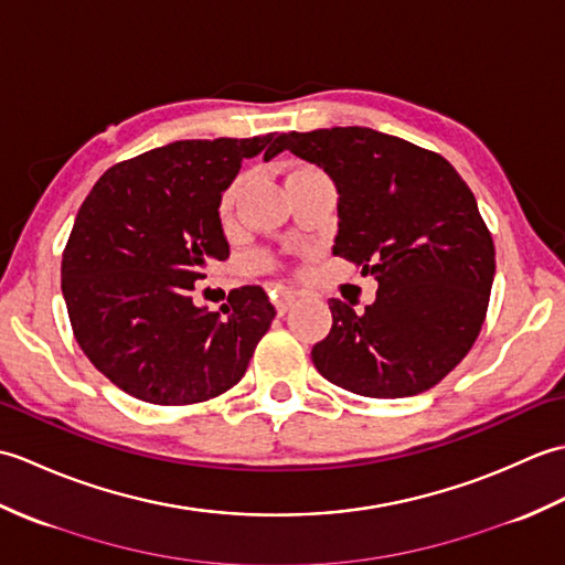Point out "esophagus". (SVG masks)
<instances>
[{
    "label": "esophagus",
    "mask_w": 565,
    "mask_h": 565,
    "mask_svg": "<svg viewBox=\"0 0 565 565\" xmlns=\"http://www.w3.org/2000/svg\"><path fill=\"white\" fill-rule=\"evenodd\" d=\"M296 298H298L296 291L286 289V286H274V289H271V301H274L276 313H279V316H284L286 310H289L296 303Z\"/></svg>",
    "instance_id": "1"
}]
</instances>
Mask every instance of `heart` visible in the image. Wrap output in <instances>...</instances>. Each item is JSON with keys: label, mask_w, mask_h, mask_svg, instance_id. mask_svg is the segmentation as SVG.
<instances>
[{"label": "heart", "mask_w": 565, "mask_h": 565, "mask_svg": "<svg viewBox=\"0 0 565 565\" xmlns=\"http://www.w3.org/2000/svg\"><path fill=\"white\" fill-rule=\"evenodd\" d=\"M237 194H239V184L237 182L231 189H225V194L221 199V215H223V218H231V215H233ZM257 264H264V259H257Z\"/></svg>", "instance_id": "obj_1"}]
</instances>
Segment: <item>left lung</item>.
Listing matches in <instances>:
<instances>
[{
  "label": "left lung",
  "instance_id": "obj_1",
  "mask_svg": "<svg viewBox=\"0 0 565 565\" xmlns=\"http://www.w3.org/2000/svg\"><path fill=\"white\" fill-rule=\"evenodd\" d=\"M274 150L318 164L338 189L332 255L379 281L364 310L330 298L332 330L313 364L369 398L425 393L471 350L486 320L495 247L459 172L379 130L281 134Z\"/></svg>",
  "mask_w": 565,
  "mask_h": 565
}]
</instances>
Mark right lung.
I'll return each mask as SVG.
<instances>
[{"mask_svg": "<svg viewBox=\"0 0 565 565\" xmlns=\"http://www.w3.org/2000/svg\"><path fill=\"white\" fill-rule=\"evenodd\" d=\"M274 134L177 140L114 164L94 184L63 255V296L82 352L118 388L154 405L215 398L245 376L276 316L262 286L233 289L223 313L191 298L231 255L221 199Z\"/></svg>", "mask_w": 565, "mask_h": 565, "instance_id": "obj_1", "label": "right lung"}]
</instances>
